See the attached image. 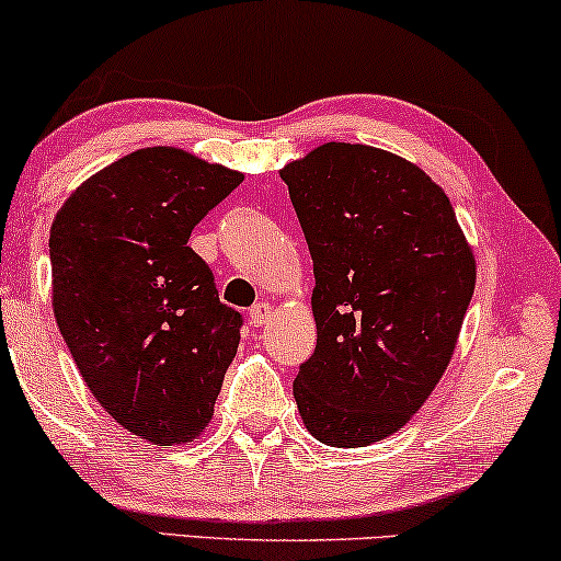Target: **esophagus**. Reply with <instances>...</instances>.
<instances>
[{"mask_svg": "<svg viewBox=\"0 0 561 561\" xmlns=\"http://www.w3.org/2000/svg\"><path fill=\"white\" fill-rule=\"evenodd\" d=\"M270 318H272V305L270 302H256L249 310V320H251V325H254V328H262Z\"/></svg>", "mask_w": 561, "mask_h": 561, "instance_id": "34e87169", "label": "esophagus"}]
</instances>
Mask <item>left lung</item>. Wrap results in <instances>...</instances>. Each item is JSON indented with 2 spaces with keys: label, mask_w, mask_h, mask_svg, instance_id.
Instances as JSON below:
<instances>
[{
  "label": "left lung",
  "mask_w": 561,
  "mask_h": 561,
  "mask_svg": "<svg viewBox=\"0 0 561 561\" xmlns=\"http://www.w3.org/2000/svg\"><path fill=\"white\" fill-rule=\"evenodd\" d=\"M312 256L314 353L295 399L330 447L393 435L435 391L460 335L476 256L416 164L328 141L282 172Z\"/></svg>",
  "instance_id": "obj_1"
}]
</instances>
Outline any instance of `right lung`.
Instances as JSON below:
<instances>
[{
	"label": "right lung",
	"mask_w": 561,
	"mask_h": 561,
	"mask_svg": "<svg viewBox=\"0 0 561 561\" xmlns=\"http://www.w3.org/2000/svg\"><path fill=\"white\" fill-rule=\"evenodd\" d=\"M243 175L175 147H147L85 180L50 228L53 312L93 397L154 445L193 442L241 341L187 247Z\"/></svg>",
	"instance_id": "add662e5"
}]
</instances>
